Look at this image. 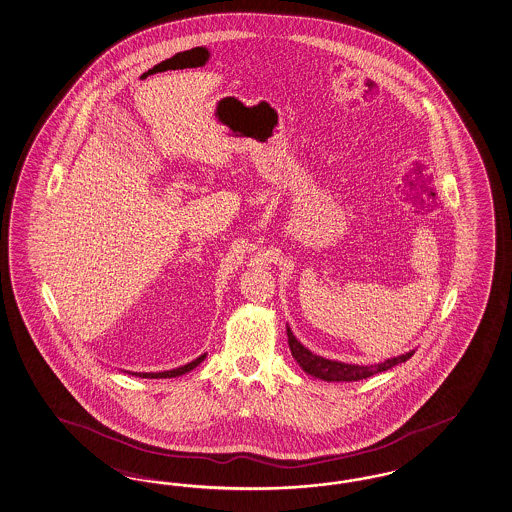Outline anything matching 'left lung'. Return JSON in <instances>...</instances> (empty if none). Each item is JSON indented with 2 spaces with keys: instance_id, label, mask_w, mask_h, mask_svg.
Here are the masks:
<instances>
[{
  "instance_id": "8db88e82",
  "label": "left lung",
  "mask_w": 512,
  "mask_h": 512,
  "mask_svg": "<svg viewBox=\"0 0 512 512\" xmlns=\"http://www.w3.org/2000/svg\"><path fill=\"white\" fill-rule=\"evenodd\" d=\"M287 335H289L292 358L300 363V367L304 369L305 373L313 374L326 382H358V380L369 378L373 374L384 373L387 369L404 363L414 356V352H408L399 358H391V360L378 363V365H348V363L326 360V358H320L317 354H313L292 335L291 328H287Z\"/></svg>"
}]
</instances>
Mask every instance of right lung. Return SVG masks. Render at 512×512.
<instances>
[{
	"label": "right lung",
	"instance_id": "add662e5",
	"mask_svg": "<svg viewBox=\"0 0 512 512\" xmlns=\"http://www.w3.org/2000/svg\"><path fill=\"white\" fill-rule=\"evenodd\" d=\"M205 360V354L203 356H199L197 360L192 361V363H188V365H182L179 369H173V371H164V373H134L136 376H141V378H173V376H180V374L188 373V371H192L194 367H197L201 361Z\"/></svg>",
	"mask_w": 512,
	"mask_h": 512
}]
</instances>
